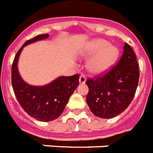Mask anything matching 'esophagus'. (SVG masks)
<instances>
[{
	"mask_svg": "<svg viewBox=\"0 0 153 153\" xmlns=\"http://www.w3.org/2000/svg\"><path fill=\"white\" fill-rule=\"evenodd\" d=\"M86 76L84 75H80L79 76V83H85L86 82Z\"/></svg>",
	"mask_w": 153,
	"mask_h": 153,
	"instance_id": "obj_1",
	"label": "esophagus"
}]
</instances>
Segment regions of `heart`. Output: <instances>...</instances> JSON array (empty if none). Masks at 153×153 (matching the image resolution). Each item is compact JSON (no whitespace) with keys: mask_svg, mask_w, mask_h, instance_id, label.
Wrapping results in <instances>:
<instances>
[{"mask_svg":"<svg viewBox=\"0 0 153 153\" xmlns=\"http://www.w3.org/2000/svg\"><path fill=\"white\" fill-rule=\"evenodd\" d=\"M119 50L104 40H93L86 46L83 55L93 56L88 62L87 67L90 72L94 74L105 73L113 66L119 56Z\"/></svg>","mask_w":153,"mask_h":153,"instance_id":"heart-1","label":"heart"}]
</instances>
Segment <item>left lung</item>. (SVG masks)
Wrapping results in <instances>:
<instances>
[{"instance_id": "left-lung-1", "label": "left lung", "mask_w": 153, "mask_h": 153, "mask_svg": "<svg viewBox=\"0 0 153 153\" xmlns=\"http://www.w3.org/2000/svg\"><path fill=\"white\" fill-rule=\"evenodd\" d=\"M140 71L132 47L125 43L117 64L103 74L88 78L86 102L93 114L102 119L117 117L132 102L137 89Z\"/></svg>"}]
</instances>
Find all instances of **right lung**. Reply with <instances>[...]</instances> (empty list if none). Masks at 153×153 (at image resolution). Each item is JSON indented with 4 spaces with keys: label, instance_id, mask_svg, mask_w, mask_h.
<instances>
[{
    "label": "right lung",
    "instance_id": "obj_1",
    "mask_svg": "<svg viewBox=\"0 0 153 153\" xmlns=\"http://www.w3.org/2000/svg\"><path fill=\"white\" fill-rule=\"evenodd\" d=\"M48 36V33L37 35L27 40L15 55L11 70V83L17 101L29 116L42 122L56 120L62 114L70 96L79 85V74L60 76L43 86H30L21 79L17 61L24 47Z\"/></svg>",
    "mask_w": 153,
    "mask_h": 153
}]
</instances>
